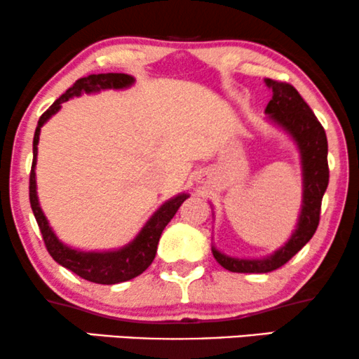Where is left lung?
Wrapping results in <instances>:
<instances>
[{
    "instance_id": "1",
    "label": "left lung",
    "mask_w": 359,
    "mask_h": 359,
    "mask_svg": "<svg viewBox=\"0 0 359 359\" xmlns=\"http://www.w3.org/2000/svg\"><path fill=\"white\" fill-rule=\"evenodd\" d=\"M268 88H271L273 98L266 106L268 118L283 128L298 146L302 154L303 170V203L299 213L298 226L291 238L274 251L273 255L261 259H240L219 253L213 246L215 259L223 268L233 273H269L281 268L298 253L315 234L320 223L321 200L328 188V140L325 128L318 121L306 101L302 98L294 86L290 83L264 79Z\"/></svg>"
}]
</instances>
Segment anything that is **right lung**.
Wrapping results in <instances>:
<instances>
[{
	"label": "right lung",
	"mask_w": 359,
	"mask_h": 359,
	"mask_svg": "<svg viewBox=\"0 0 359 359\" xmlns=\"http://www.w3.org/2000/svg\"><path fill=\"white\" fill-rule=\"evenodd\" d=\"M135 83V78L125 73H103V74H90L86 78H79L74 85L69 88L65 95H61L50 108L46 109L39 118L36 131L33 138V165L29 172V203L33 210L34 218L43 234V241L46 245L48 253L53 256L56 263L61 266L68 268L69 271L76 273L83 280L98 283V285H116L128 280H133L138 274L144 271L149 264L153 263L156 256L158 241L161 238L163 229L176 215L178 208L183 205L189 194L181 193L178 196L171 198L163 203L161 208L154 213L148 223L144 224L138 236L126 246L119 248L114 251H79L63 245L53 233V229L44 216L41 206H39L36 194V156H38V141L41 126L50 119L53 114L60 111L61 104L69 98L79 96L81 93H98L101 90H123L130 88Z\"/></svg>",
	"instance_id": "obj_1"
}]
</instances>
